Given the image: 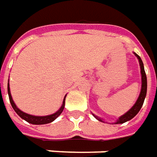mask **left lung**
Wrapping results in <instances>:
<instances>
[{"instance_id":"8db88e82","label":"left lung","mask_w":157,"mask_h":157,"mask_svg":"<svg viewBox=\"0 0 157 157\" xmlns=\"http://www.w3.org/2000/svg\"><path fill=\"white\" fill-rule=\"evenodd\" d=\"M134 54L135 55V56L137 57L138 60H139V63H140V73H141V90L140 93V95L138 97L137 101L134 103V105L131 107V108L126 112L124 113L123 115H122L121 117H119L117 121L114 123V124H120V123H126L128 121L131 120L133 117L136 116L138 114V112H140V110L142 107V105L144 104V101L145 99V96H146V92H147V78H146V74H145V72H144V64H143V62L142 60L140 57V56H138L135 52H134ZM93 114V113H92ZM93 116L98 120V121H101L102 123H105L104 120L101 117H99L95 116L94 114H93Z\"/></svg>"}]
</instances>
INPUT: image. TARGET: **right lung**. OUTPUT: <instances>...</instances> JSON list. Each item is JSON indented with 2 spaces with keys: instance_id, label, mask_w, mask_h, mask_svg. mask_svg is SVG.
<instances>
[{
  "instance_id": "add662e5",
  "label": "right lung",
  "mask_w": 157,
  "mask_h": 157,
  "mask_svg": "<svg viewBox=\"0 0 157 157\" xmlns=\"http://www.w3.org/2000/svg\"><path fill=\"white\" fill-rule=\"evenodd\" d=\"M7 92H8V96H9L10 102H11V105L13 106V110L16 112V113L18 115V116L23 118V120H25L28 123H31V124H35V125H40V124H46V123H50L53 122L54 120L56 119L60 115L61 113L63 112L64 110V106H65V99H66V96L63 99V104H62V106L60 107L57 112H56L55 113L53 114H51V115H47V116H34V115H30V114H28V113H25L23 112V111H21L17 106L16 105V104L14 103L13 100V97H12V94H11V91H10V86H9V80H8V83H7Z\"/></svg>"
}]
</instances>
